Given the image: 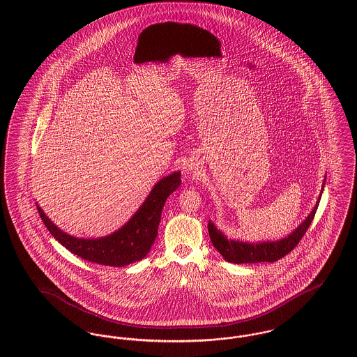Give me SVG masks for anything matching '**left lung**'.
I'll return each mask as SVG.
<instances>
[{"mask_svg": "<svg viewBox=\"0 0 357 357\" xmlns=\"http://www.w3.org/2000/svg\"><path fill=\"white\" fill-rule=\"evenodd\" d=\"M325 182V181H324ZM323 192V190H321ZM321 199V194L319 197V201L316 202L314 208L310 211V214L306 217L293 233H290L288 237L278 239V241H266V242H242L237 239H227L225 234L220 231L215 225L208 221V234L213 242V246L221 253L222 257L227 262L233 264H255V262H274L282 258L284 255L290 253L297 243L304 237V234L310 226V223L314 218L316 210L319 207V202Z\"/></svg>", "mask_w": 357, "mask_h": 357, "instance_id": "8db88e82", "label": "left lung"}]
</instances>
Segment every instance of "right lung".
I'll return each instance as SVG.
<instances>
[{
	"instance_id": "1",
	"label": "right lung",
	"mask_w": 357,
	"mask_h": 357,
	"mask_svg": "<svg viewBox=\"0 0 357 357\" xmlns=\"http://www.w3.org/2000/svg\"><path fill=\"white\" fill-rule=\"evenodd\" d=\"M181 171L160 179L134 217L115 233L102 238H76L60 230L37 206L47 229L70 253L89 262L105 266H126L149 255L158 236L162 210L166 199L181 185Z\"/></svg>"
}]
</instances>
